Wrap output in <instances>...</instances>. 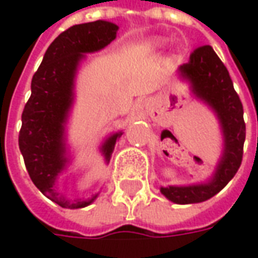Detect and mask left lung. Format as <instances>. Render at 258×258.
I'll use <instances>...</instances> for the list:
<instances>
[{
	"label": "left lung",
	"mask_w": 258,
	"mask_h": 258,
	"mask_svg": "<svg viewBox=\"0 0 258 258\" xmlns=\"http://www.w3.org/2000/svg\"><path fill=\"white\" fill-rule=\"evenodd\" d=\"M179 72L189 80L196 96L214 109L224 134V153L210 182L160 189L174 203L189 205L210 199L233 178L243 157L246 124L243 106L231 76L210 45L196 48L190 53L189 62L179 66Z\"/></svg>",
	"instance_id": "left-lung-1"
}]
</instances>
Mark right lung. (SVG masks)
Wrapping results in <instances>:
<instances>
[{"label":"right lung","mask_w":258,"mask_h":258,"mask_svg":"<svg viewBox=\"0 0 258 258\" xmlns=\"http://www.w3.org/2000/svg\"><path fill=\"white\" fill-rule=\"evenodd\" d=\"M117 29L114 23L105 20L69 27L48 47L31 80V95L22 113L19 149L33 184L64 209L85 207L96 198L95 195L88 200L70 202L53 188L66 164L63 125L73 101L76 70L84 53L106 47L116 38ZM121 134H113L102 146L106 160Z\"/></svg>","instance_id":"obj_1"}]
</instances>
